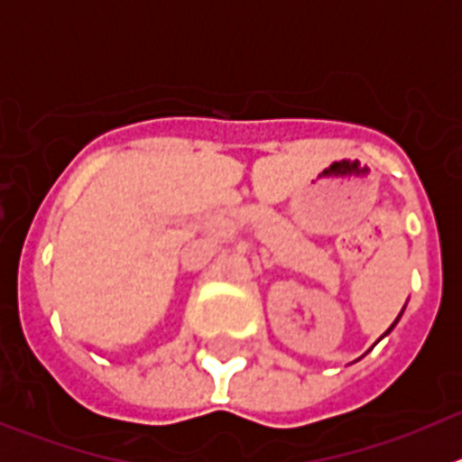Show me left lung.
Listing matches in <instances>:
<instances>
[{"mask_svg": "<svg viewBox=\"0 0 462 462\" xmlns=\"http://www.w3.org/2000/svg\"><path fill=\"white\" fill-rule=\"evenodd\" d=\"M400 314H402V312H400ZM400 314H398V319H400ZM398 319H395V321H393V324H391V328H389V330H386V333H383V336H389L391 330H393V326H395V324H398ZM383 336H382V337H383Z\"/></svg>", "mask_w": 462, "mask_h": 462, "instance_id": "8db88e82", "label": "left lung"}]
</instances>
